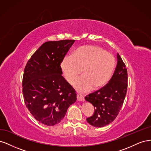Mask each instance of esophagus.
Instances as JSON below:
<instances>
[{"mask_svg":"<svg viewBox=\"0 0 151 151\" xmlns=\"http://www.w3.org/2000/svg\"><path fill=\"white\" fill-rule=\"evenodd\" d=\"M77 100H78V101H85L84 97L80 94H77Z\"/></svg>","mask_w":151,"mask_h":151,"instance_id":"obj_1","label":"esophagus"}]
</instances>
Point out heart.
Returning <instances> with one entry per match:
<instances>
[{
    "label": "heart",
    "instance_id": "b5f03b06",
    "mask_svg": "<svg viewBox=\"0 0 151 151\" xmlns=\"http://www.w3.org/2000/svg\"><path fill=\"white\" fill-rule=\"evenodd\" d=\"M116 65L112 54L96 45H86L77 49L72 55H66L61 63L63 74L72 84L83 71L84 75L74 84L81 92L101 88L110 79Z\"/></svg>",
    "mask_w": 151,
    "mask_h": 151
}]
</instances>
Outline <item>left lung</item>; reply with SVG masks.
<instances>
[{
	"label": "left lung",
	"instance_id": "8db88e82",
	"mask_svg": "<svg viewBox=\"0 0 151 151\" xmlns=\"http://www.w3.org/2000/svg\"><path fill=\"white\" fill-rule=\"evenodd\" d=\"M117 65L109 83L103 88L85 97L94 107L93 115L87 118L91 125L103 127L115 119L121 109L127 90V70L120 55Z\"/></svg>",
	"mask_w": 151,
	"mask_h": 151
}]
</instances>
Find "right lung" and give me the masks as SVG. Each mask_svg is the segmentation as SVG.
I'll use <instances>...</instances> for the list:
<instances>
[{
  "label": "right lung",
  "mask_w": 151,
  "mask_h": 151,
  "mask_svg": "<svg viewBox=\"0 0 151 151\" xmlns=\"http://www.w3.org/2000/svg\"><path fill=\"white\" fill-rule=\"evenodd\" d=\"M75 40L43 43L25 67L22 94L26 106L40 123L53 126L64 118L76 100L75 90L62 74L60 63Z\"/></svg>",
  "instance_id": "right-lung-1"
}]
</instances>
